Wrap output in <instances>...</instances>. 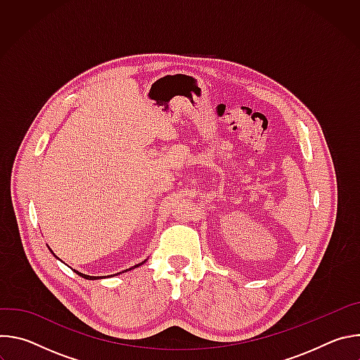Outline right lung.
<instances>
[{"label":"right lung","mask_w":360,"mask_h":360,"mask_svg":"<svg viewBox=\"0 0 360 360\" xmlns=\"http://www.w3.org/2000/svg\"><path fill=\"white\" fill-rule=\"evenodd\" d=\"M49 250H51V248H48ZM51 253H53L54 255V252L53 250H51ZM56 256V255H54ZM56 258H57V256H56ZM146 261V259H145ZM143 261V262H145ZM143 262H141V264H138V265H134L132 268H129V269H125V271H122V272H120V274H124V272H128V271H132V269H135V268H138V266H141V265H143ZM74 272L77 274V275H79V276H82L84 279H89V281H95V279H104V278H110V276H112V275H108V276H89V275H85V274H81V272H78V271H75L74 269ZM120 274H115V275H120Z\"/></svg>","instance_id":"right-lung-1"}]
</instances>
